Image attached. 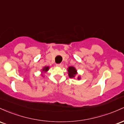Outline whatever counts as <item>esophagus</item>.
<instances>
[{
  "label": "esophagus",
  "instance_id": "34e87169",
  "mask_svg": "<svg viewBox=\"0 0 124 124\" xmlns=\"http://www.w3.org/2000/svg\"><path fill=\"white\" fill-rule=\"evenodd\" d=\"M56 66L57 67H62V64H56Z\"/></svg>",
  "mask_w": 124,
  "mask_h": 124
}]
</instances>
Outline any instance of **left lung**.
<instances>
[{"label":"left lung","mask_w":124,"mask_h":124,"mask_svg":"<svg viewBox=\"0 0 124 124\" xmlns=\"http://www.w3.org/2000/svg\"><path fill=\"white\" fill-rule=\"evenodd\" d=\"M68 71H69V76L70 78H74L75 77V76L77 74V71L73 67H69V69H68ZM78 79H80L79 77Z\"/></svg>","instance_id":"1"}]
</instances>
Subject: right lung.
Here are the masks:
<instances>
[{"label": "right lung", "mask_w": 124, "mask_h": 124, "mask_svg": "<svg viewBox=\"0 0 124 124\" xmlns=\"http://www.w3.org/2000/svg\"><path fill=\"white\" fill-rule=\"evenodd\" d=\"M48 69H49V67H44L43 69V71L44 72H46L47 71H48Z\"/></svg>", "instance_id": "obj_1"}]
</instances>
